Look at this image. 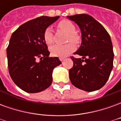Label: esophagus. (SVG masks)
<instances>
[{
    "mask_svg": "<svg viewBox=\"0 0 121 121\" xmlns=\"http://www.w3.org/2000/svg\"><path fill=\"white\" fill-rule=\"evenodd\" d=\"M60 60L61 61H63L64 60V58H60Z\"/></svg>",
    "mask_w": 121,
    "mask_h": 121,
    "instance_id": "esophagus-1",
    "label": "esophagus"
}]
</instances>
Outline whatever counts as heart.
I'll return each instance as SVG.
<instances>
[{
	"instance_id": "obj_1",
	"label": "heart",
	"mask_w": 121,
	"mask_h": 121,
	"mask_svg": "<svg viewBox=\"0 0 121 121\" xmlns=\"http://www.w3.org/2000/svg\"><path fill=\"white\" fill-rule=\"evenodd\" d=\"M58 27L61 30L68 34L67 37V42L72 41L75 44L80 42V35L76 32V27L73 23L69 20H62L58 23ZM43 38L45 43L50 45L53 43V33L52 28L48 27L45 30ZM73 43H69L65 45H54L50 47L51 54L56 57L64 58L69 55L75 50V45Z\"/></svg>"
}]
</instances>
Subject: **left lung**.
I'll return each mask as SVG.
<instances>
[{
    "mask_svg": "<svg viewBox=\"0 0 121 121\" xmlns=\"http://www.w3.org/2000/svg\"><path fill=\"white\" fill-rule=\"evenodd\" d=\"M81 30L82 43L74 53L82 58L71 57L73 67L69 70L72 84L84 91L100 89L109 78L113 69V50L110 36L96 20L87 14L67 16Z\"/></svg>",
    "mask_w": 121,
    "mask_h": 121,
    "instance_id": "1",
    "label": "left lung"
}]
</instances>
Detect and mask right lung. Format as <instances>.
Segmentation results:
<instances>
[{"label":"right lung","mask_w":121,"mask_h":121,"mask_svg":"<svg viewBox=\"0 0 121 121\" xmlns=\"http://www.w3.org/2000/svg\"><path fill=\"white\" fill-rule=\"evenodd\" d=\"M59 17L41 16L30 20L11 36L6 50L9 75L25 92L39 93L48 88L52 82L53 69L61 63L58 57H48L43 38L46 28Z\"/></svg>","instance_id":"right-lung-1"}]
</instances>
